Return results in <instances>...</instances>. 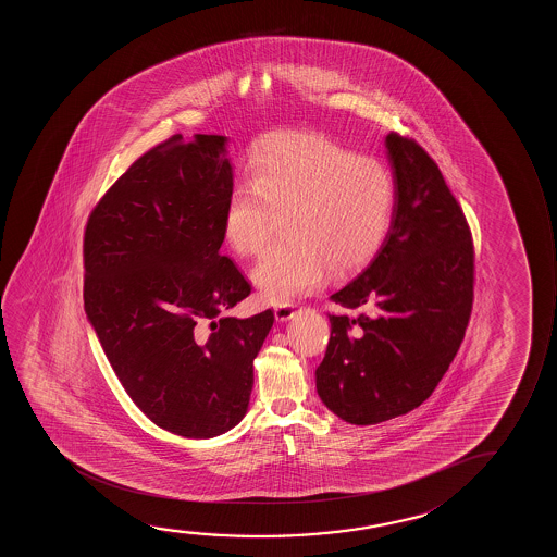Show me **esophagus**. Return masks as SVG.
<instances>
[{
	"instance_id": "34e87169",
	"label": "esophagus",
	"mask_w": 557,
	"mask_h": 557,
	"mask_svg": "<svg viewBox=\"0 0 557 557\" xmlns=\"http://www.w3.org/2000/svg\"><path fill=\"white\" fill-rule=\"evenodd\" d=\"M275 320L277 321H287L297 313V306L295 305H280L275 306Z\"/></svg>"
}]
</instances>
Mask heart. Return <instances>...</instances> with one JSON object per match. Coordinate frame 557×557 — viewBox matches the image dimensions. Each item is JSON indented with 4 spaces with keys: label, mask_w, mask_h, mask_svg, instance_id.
Returning a JSON list of instances; mask_svg holds the SVG:
<instances>
[{
    "label": "heart",
    "mask_w": 557,
    "mask_h": 557,
    "mask_svg": "<svg viewBox=\"0 0 557 557\" xmlns=\"http://www.w3.org/2000/svg\"><path fill=\"white\" fill-rule=\"evenodd\" d=\"M249 183L230 191L222 234L244 257L262 251L277 214L287 239L252 267L260 297L289 305L327 277L373 259L396 211V178L384 161L313 133H275L249 158Z\"/></svg>",
    "instance_id": "obj_1"
}]
</instances>
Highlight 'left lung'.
I'll list each match as a JSON object with an SVG mask.
<instances>
[{
  "instance_id": "left-lung-1",
  "label": "left lung",
  "mask_w": 557,
  "mask_h": 557,
  "mask_svg": "<svg viewBox=\"0 0 557 557\" xmlns=\"http://www.w3.org/2000/svg\"><path fill=\"white\" fill-rule=\"evenodd\" d=\"M396 178L388 236L358 277L331 295V338L315 388L336 417L367 426L432 396L472 315L475 251L465 211L430 153L392 131Z\"/></svg>"
}]
</instances>
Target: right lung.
Segmentation results:
<instances>
[{
  "label": "right lung",
  "instance_id": "right-lung-1",
  "mask_svg": "<svg viewBox=\"0 0 557 557\" xmlns=\"http://www.w3.org/2000/svg\"><path fill=\"white\" fill-rule=\"evenodd\" d=\"M224 143L173 135L153 146L108 188L84 232L85 313L110 366L153 424L194 440L244 419L252 361L274 325L272 310L221 315L251 293L221 255L234 188Z\"/></svg>",
  "mask_w": 557,
  "mask_h": 557
}]
</instances>
